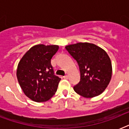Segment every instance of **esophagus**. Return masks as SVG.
Here are the masks:
<instances>
[{
	"label": "esophagus",
	"mask_w": 129,
	"mask_h": 129,
	"mask_svg": "<svg viewBox=\"0 0 129 129\" xmlns=\"http://www.w3.org/2000/svg\"><path fill=\"white\" fill-rule=\"evenodd\" d=\"M63 78L64 79H69V76H68V75H66V76H64Z\"/></svg>",
	"instance_id": "obj_1"
}]
</instances>
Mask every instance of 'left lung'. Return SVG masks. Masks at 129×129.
Here are the masks:
<instances>
[{
  "label": "left lung",
  "instance_id": "obj_1",
  "mask_svg": "<svg viewBox=\"0 0 129 129\" xmlns=\"http://www.w3.org/2000/svg\"><path fill=\"white\" fill-rule=\"evenodd\" d=\"M79 67L80 80L74 90L84 98H93L103 92L111 78L112 66L107 53L89 43H78L65 47Z\"/></svg>",
  "mask_w": 129,
  "mask_h": 129
}]
</instances>
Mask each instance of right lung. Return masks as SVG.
Instances as JSON below:
<instances>
[{"mask_svg":"<svg viewBox=\"0 0 129 129\" xmlns=\"http://www.w3.org/2000/svg\"><path fill=\"white\" fill-rule=\"evenodd\" d=\"M58 50V45H37L19 62L16 75L20 86L34 102H46L57 91L60 78L55 75L51 61Z\"/></svg>","mask_w":129,"mask_h":129,"instance_id":"right-lung-1","label":"right lung"}]
</instances>
